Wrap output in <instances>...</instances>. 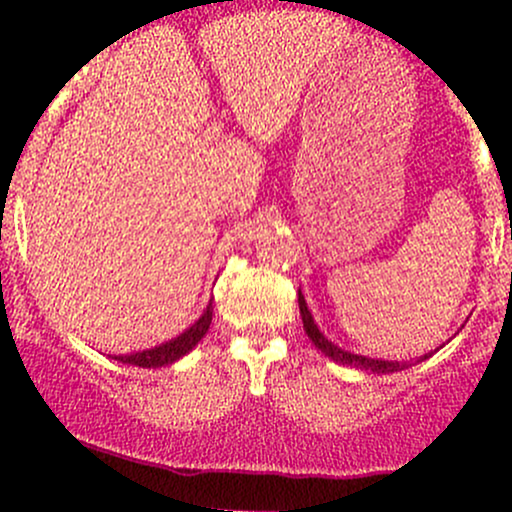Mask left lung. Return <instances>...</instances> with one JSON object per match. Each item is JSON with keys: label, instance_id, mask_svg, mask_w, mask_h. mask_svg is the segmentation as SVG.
Here are the masks:
<instances>
[{"label": "left lung", "instance_id": "left-lung-1", "mask_svg": "<svg viewBox=\"0 0 512 512\" xmlns=\"http://www.w3.org/2000/svg\"><path fill=\"white\" fill-rule=\"evenodd\" d=\"M298 308H301V317H303V330L305 334L310 337V342H313L317 349L322 351L327 358H332V361L342 363V366H351V368H361V370H368V373H397V370H404L409 366H414V363H421L426 361L431 354H424L419 356L416 361H383V358H368V356H358V354H351V351H344L342 346H337L330 339L325 337L320 330H317L313 315H310L308 310V303H305L303 293L298 291Z\"/></svg>", "mask_w": 512, "mask_h": 512}]
</instances>
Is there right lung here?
<instances>
[{"mask_svg": "<svg viewBox=\"0 0 512 512\" xmlns=\"http://www.w3.org/2000/svg\"><path fill=\"white\" fill-rule=\"evenodd\" d=\"M211 313H214V308H211V301H209L207 310L199 315V320H195V325L187 327V330L178 334V337L168 339V342H163L158 346H151V349L134 351V354H122V356H113V358L120 363H127V366H139V368H161V366H168V363L180 361V358L185 354H190V351L199 344V339L209 332Z\"/></svg>", "mask_w": 512, "mask_h": 512, "instance_id": "add662e5", "label": "right lung"}]
</instances>
